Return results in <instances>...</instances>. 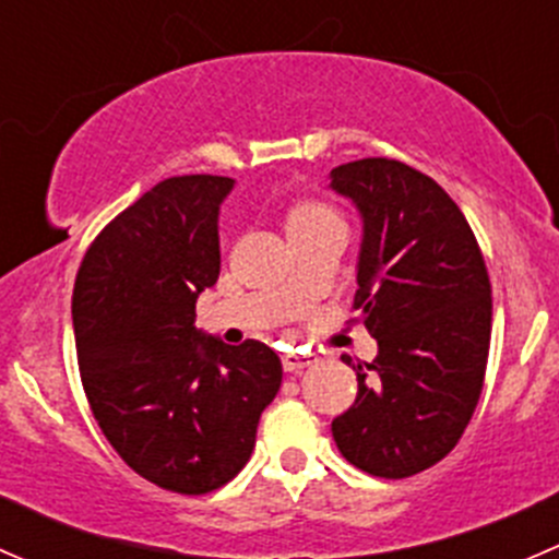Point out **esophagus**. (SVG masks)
<instances>
[{"mask_svg":"<svg viewBox=\"0 0 559 559\" xmlns=\"http://www.w3.org/2000/svg\"><path fill=\"white\" fill-rule=\"evenodd\" d=\"M316 362V354H308V352H286L284 357H281V365H284L286 373H300V370L311 368Z\"/></svg>","mask_w":559,"mask_h":559,"instance_id":"34e87169","label":"esophagus"}]
</instances>
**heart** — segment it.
<instances>
[{"label": "heart", "instance_id": "b5f03b06", "mask_svg": "<svg viewBox=\"0 0 559 559\" xmlns=\"http://www.w3.org/2000/svg\"><path fill=\"white\" fill-rule=\"evenodd\" d=\"M321 218H332V213L326 211V207L313 205V202H306V205H297L295 211L289 213V227H297V224L321 222Z\"/></svg>", "mask_w": 559, "mask_h": 559}]
</instances>
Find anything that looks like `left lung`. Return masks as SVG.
I'll use <instances>...</instances> for the list:
<instances>
[{
    "instance_id": "left-lung-1",
    "label": "left lung",
    "mask_w": 559,
    "mask_h": 559,
    "mask_svg": "<svg viewBox=\"0 0 559 559\" xmlns=\"http://www.w3.org/2000/svg\"><path fill=\"white\" fill-rule=\"evenodd\" d=\"M330 189L362 216L354 308L379 341L373 362L354 368L357 400L332 438L359 471L408 478L452 452L476 411L492 335L487 264L452 197L403 162H348Z\"/></svg>"
}]
</instances>
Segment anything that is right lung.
<instances>
[{
  "label": "right lung",
  "mask_w": 559,
  "mask_h": 559,
  "mask_svg": "<svg viewBox=\"0 0 559 559\" xmlns=\"http://www.w3.org/2000/svg\"><path fill=\"white\" fill-rule=\"evenodd\" d=\"M235 180L178 175L118 213L72 292L78 365L94 419L151 484L205 495L238 476L281 389L270 346H227L194 326L222 270L218 207Z\"/></svg>",
  "instance_id": "right-lung-1"
}]
</instances>
